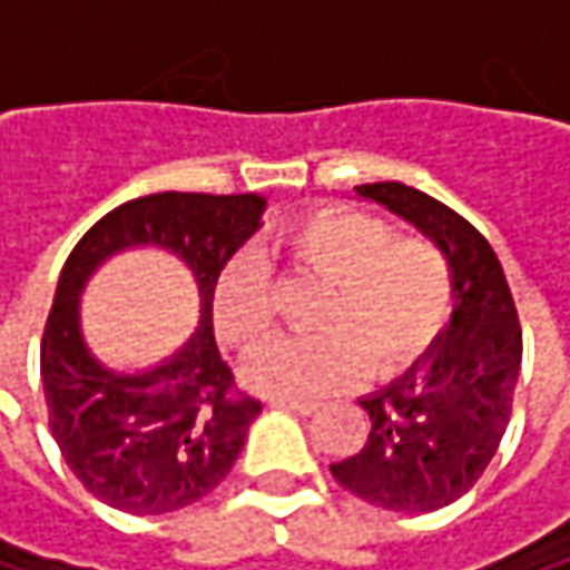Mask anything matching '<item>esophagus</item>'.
Returning a JSON list of instances; mask_svg holds the SVG:
<instances>
[{
    "label": "esophagus",
    "mask_w": 570,
    "mask_h": 570,
    "mask_svg": "<svg viewBox=\"0 0 570 570\" xmlns=\"http://www.w3.org/2000/svg\"><path fill=\"white\" fill-rule=\"evenodd\" d=\"M277 409H289L296 415H313L320 409V402H306V399H274Z\"/></svg>",
    "instance_id": "esophagus-1"
}]
</instances>
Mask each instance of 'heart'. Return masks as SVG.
I'll return each instance as SVG.
<instances>
[{"instance_id": "obj_1", "label": "heart", "mask_w": 570, "mask_h": 570, "mask_svg": "<svg viewBox=\"0 0 570 570\" xmlns=\"http://www.w3.org/2000/svg\"><path fill=\"white\" fill-rule=\"evenodd\" d=\"M286 271L326 284L316 306L320 336L277 340L274 293L261 264L234 261L214 289V326L237 350L261 346L244 363L250 390L281 399H316L366 376L383 383L412 366L442 333L455 277L449 257L422 237L396 230L356 207H320L277 240Z\"/></svg>"}]
</instances>
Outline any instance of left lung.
<instances>
[{
  "mask_svg": "<svg viewBox=\"0 0 570 570\" xmlns=\"http://www.w3.org/2000/svg\"><path fill=\"white\" fill-rule=\"evenodd\" d=\"M356 194L415 224L449 257L455 309L396 383L360 399L370 439L330 472L376 509L435 512L479 482L505 435L521 370L518 309L495 250L462 214L399 180L360 184Z\"/></svg>",
  "mask_w": 570,
  "mask_h": 570,
  "instance_id": "obj_1",
  "label": "left lung"
}]
</instances>
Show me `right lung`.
I'll list each match as a JSON object with an SVG mask.
<instances>
[{"instance_id":"right-lung-1","label":"right lung","mask_w":570,"mask_h":570,"mask_svg":"<svg viewBox=\"0 0 570 570\" xmlns=\"http://www.w3.org/2000/svg\"><path fill=\"white\" fill-rule=\"evenodd\" d=\"M261 194H148L105 214L68 254L42 333L49 425L75 479L128 514H168L214 492L237 462L261 402L234 386L214 340V289L261 227ZM158 246L195 277L202 320L168 361L141 374L108 371L80 336L77 296L115 253Z\"/></svg>"}]
</instances>
